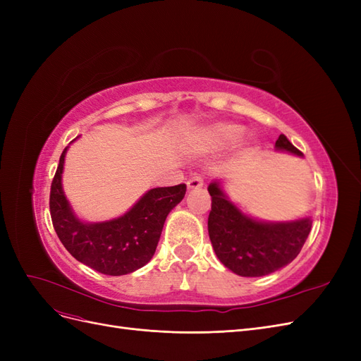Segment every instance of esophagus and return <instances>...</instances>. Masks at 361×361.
Returning a JSON list of instances; mask_svg holds the SVG:
<instances>
[{"label":"esophagus","mask_w":361,"mask_h":361,"mask_svg":"<svg viewBox=\"0 0 361 361\" xmlns=\"http://www.w3.org/2000/svg\"><path fill=\"white\" fill-rule=\"evenodd\" d=\"M188 190H200L203 187V178L202 176H192L188 182H187Z\"/></svg>","instance_id":"esophagus-1"}]
</instances>
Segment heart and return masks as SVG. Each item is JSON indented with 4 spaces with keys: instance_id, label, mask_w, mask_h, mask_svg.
<instances>
[{
    "instance_id": "1",
    "label": "heart",
    "mask_w": 361,
    "mask_h": 361,
    "mask_svg": "<svg viewBox=\"0 0 361 361\" xmlns=\"http://www.w3.org/2000/svg\"><path fill=\"white\" fill-rule=\"evenodd\" d=\"M243 126L220 122L200 128L192 135V141L204 149H223L235 145L243 137Z\"/></svg>"
}]
</instances>
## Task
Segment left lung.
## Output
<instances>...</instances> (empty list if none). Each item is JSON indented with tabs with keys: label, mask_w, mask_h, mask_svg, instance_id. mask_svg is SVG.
I'll return each mask as SVG.
<instances>
[{
	"label": "left lung",
	"mask_w": 361,
	"mask_h": 361,
	"mask_svg": "<svg viewBox=\"0 0 361 361\" xmlns=\"http://www.w3.org/2000/svg\"><path fill=\"white\" fill-rule=\"evenodd\" d=\"M276 150L302 157L283 134L276 141ZM207 191L212 197L207 232L216 257L235 274L268 276L300 255L312 228L310 216L292 221H262L231 202L221 180L209 183Z\"/></svg>",
	"instance_id": "1"
}]
</instances>
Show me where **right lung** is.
Here are the masks:
<instances>
[{
  "label": "right lung",
  "instance_id": "add662e5",
  "mask_svg": "<svg viewBox=\"0 0 361 361\" xmlns=\"http://www.w3.org/2000/svg\"><path fill=\"white\" fill-rule=\"evenodd\" d=\"M68 149L60 157L49 195L52 224L61 244L81 264L106 276H125L145 267L155 255L167 215L185 197L187 185L149 190L123 215L87 223L76 216L63 191Z\"/></svg>",
  "mask_w": 361,
  "mask_h": 361
}]
</instances>
